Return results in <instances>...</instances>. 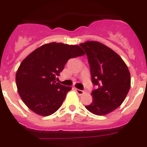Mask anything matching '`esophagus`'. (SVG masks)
<instances>
[{"mask_svg":"<svg viewBox=\"0 0 147 147\" xmlns=\"http://www.w3.org/2000/svg\"><path fill=\"white\" fill-rule=\"evenodd\" d=\"M75 90H76V93H77L78 94L80 95V96H81V95H82L83 93H84V91H83V90H80V89H75Z\"/></svg>","mask_w":147,"mask_h":147,"instance_id":"obj_1","label":"esophagus"}]
</instances>
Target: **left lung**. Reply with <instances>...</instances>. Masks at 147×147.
Returning <instances> with one entry per match:
<instances>
[{"label":"left lung","instance_id":"obj_1","mask_svg":"<svg viewBox=\"0 0 147 147\" xmlns=\"http://www.w3.org/2000/svg\"><path fill=\"white\" fill-rule=\"evenodd\" d=\"M80 45L86 52L92 82L97 87L91 93V104L85 107L95 115H107L121 105L129 92V69L119 54L101 42L87 41Z\"/></svg>","mask_w":147,"mask_h":147}]
</instances>
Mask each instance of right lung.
Here are the masks:
<instances>
[{"label":"right lung","instance_id":"right-lung-1","mask_svg":"<svg viewBox=\"0 0 147 147\" xmlns=\"http://www.w3.org/2000/svg\"><path fill=\"white\" fill-rule=\"evenodd\" d=\"M85 54L77 45L51 42L27 56L15 77L18 93L27 107L42 116L55 113L71 90L57 82L56 78L68 59Z\"/></svg>","mask_w":147,"mask_h":147}]
</instances>
